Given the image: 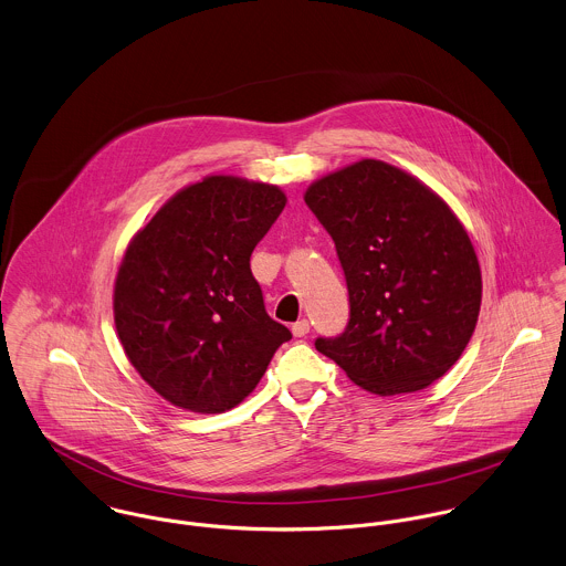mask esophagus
Listing matches in <instances>:
<instances>
[{"label":"esophagus","mask_w":566,"mask_h":566,"mask_svg":"<svg viewBox=\"0 0 566 566\" xmlns=\"http://www.w3.org/2000/svg\"><path fill=\"white\" fill-rule=\"evenodd\" d=\"M291 331H293L295 337H306L308 331H311V324H308L306 319H300V322H295V324L291 326Z\"/></svg>","instance_id":"esophagus-1"}]
</instances>
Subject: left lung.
Segmentation results:
<instances>
[{
	"instance_id": "left-lung-1",
	"label": "left lung",
	"mask_w": 566,
	"mask_h": 566,
	"mask_svg": "<svg viewBox=\"0 0 566 566\" xmlns=\"http://www.w3.org/2000/svg\"><path fill=\"white\" fill-rule=\"evenodd\" d=\"M304 201L335 240L349 293L345 333L315 347L376 396L442 378L481 308L479 260L449 203L380 159L313 181Z\"/></svg>"
}]
</instances>
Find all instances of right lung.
<instances>
[{
	"label": "right lung",
	"instance_id": "add662e5",
	"mask_svg": "<svg viewBox=\"0 0 566 566\" xmlns=\"http://www.w3.org/2000/svg\"><path fill=\"white\" fill-rule=\"evenodd\" d=\"M284 206L277 186L210 175L130 238L115 275V331L166 402L192 413L233 409L291 339L266 315L249 266Z\"/></svg>",
	"mask_w": 566,
	"mask_h": 566
}]
</instances>
